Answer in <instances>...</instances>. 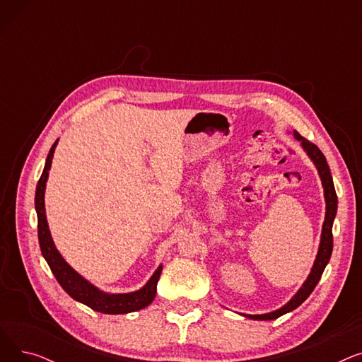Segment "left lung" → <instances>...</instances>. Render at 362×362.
Segmentation results:
<instances>
[{
    "mask_svg": "<svg viewBox=\"0 0 362 362\" xmlns=\"http://www.w3.org/2000/svg\"><path fill=\"white\" fill-rule=\"evenodd\" d=\"M293 136H295L296 141L300 142L303 151L307 152V156L315 164L317 171H318V175H320V179H321V183H322V187H325L326 217H325V223H322L321 240H320L318 252H317L314 265H313V269H311V273L307 277V280L303 281L302 288L295 293V296L286 303V305H283L281 308H279V310H276L273 313L257 314V315L242 314L243 317L251 318V320H276L280 315L286 314V313H291L295 308H298L300 303L311 295V292L317 286V283L320 281L322 272H325L326 265L329 264V259H330L332 251H333L332 227H333V221H334V217H336V213H337V195H336V191H334V185H333V179H332L329 164L326 161V157L322 156V152L318 149L317 145H314L313 142L307 141L305 138H302L296 130L293 132Z\"/></svg>",
    "mask_w": 362,
    "mask_h": 362,
    "instance_id": "left-lung-1",
    "label": "left lung"
}]
</instances>
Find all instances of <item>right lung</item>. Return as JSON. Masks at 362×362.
Instances as JSON below:
<instances>
[{"label":"right lung","mask_w":362,"mask_h":362,"mask_svg":"<svg viewBox=\"0 0 362 362\" xmlns=\"http://www.w3.org/2000/svg\"><path fill=\"white\" fill-rule=\"evenodd\" d=\"M55 141L49 149V154L45 161V167L41 175L40 182L36 185V194H35V210L37 216V239H40L41 252L48 262L52 274L55 276L57 281L60 286L74 299L79 300L93 311H98L103 314H127L133 311H139L154 300L157 293V283L160 280L163 265L156 270V273L151 276L144 288L139 291L130 292V293H105L100 291L97 286H93L86 279H83L78 272H74L66 259L62 257L59 250L55 248L54 240L51 238L48 221L45 214V186L48 180V171L51 168L54 151L57 146Z\"/></svg>","instance_id":"1"}]
</instances>
